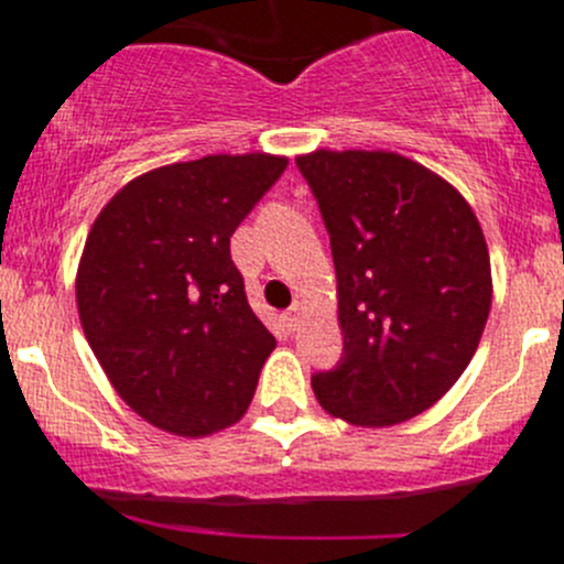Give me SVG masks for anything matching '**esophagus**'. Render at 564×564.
Here are the masks:
<instances>
[{
    "mask_svg": "<svg viewBox=\"0 0 564 564\" xmlns=\"http://www.w3.org/2000/svg\"><path fill=\"white\" fill-rule=\"evenodd\" d=\"M285 321L291 329H299V326H302V307H299V304H293V307L285 313Z\"/></svg>",
    "mask_w": 564,
    "mask_h": 564,
    "instance_id": "34e87169",
    "label": "esophagus"
}]
</instances>
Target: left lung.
<instances>
[{"label": "left lung", "instance_id": "8db88e82", "mask_svg": "<svg viewBox=\"0 0 564 564\" xmlns=\"http://www.w3.org/2000/svg\"><path fill=\"white\" fill-rule=\"evenodd\" d=\"M296 165L329 232L343 332L315 399L354 426L410 421L479 348L492 302L485 232L452 182L404 154L315 149Z\"/></svg>", "mask_w": 564, "mask_h": 564}]
</instances>
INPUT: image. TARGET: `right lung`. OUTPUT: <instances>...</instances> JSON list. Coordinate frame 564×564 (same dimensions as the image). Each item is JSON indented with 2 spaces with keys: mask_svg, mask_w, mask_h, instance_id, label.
Wrapping results in <instances>:
<instances>
[{
  "mask_svg": "<svg viewBox=\"0 0 564 564\" xmlns=\"http://www.w3.org/2000/svg\"><path fill=\"white\" fill-rule=\"evenodd\" d=\"M276 154H207L127 182L77 268L85 337L152 426L205 437L243 417L276 340L251 313L229 238L282 176Z\"/></svg>",
  "mask_w": 564,
  "mask_h": 564,
  "instance_id": "1",
  "label": "right lung"
}]
</instances>
